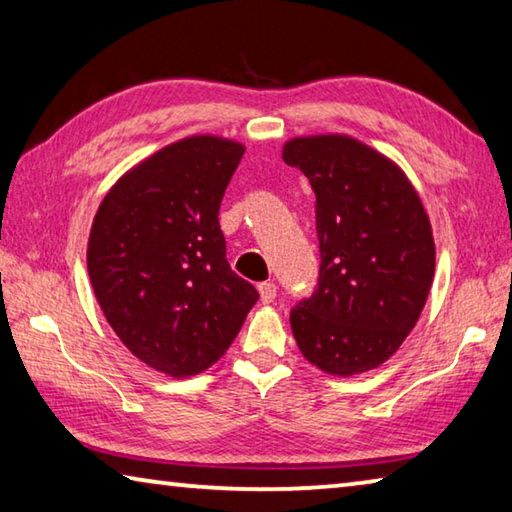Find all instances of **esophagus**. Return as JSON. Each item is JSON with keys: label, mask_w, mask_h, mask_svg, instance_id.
<instances>
[{"label": "esophagus", "mask_w": 512, "mask_h": 512, "mask_svg": "<svg viewBox=\"0 0 512 512\" xmlns=\"http://www.w3.org/2000/svg\"><path fill=\"white\" fill-rule=\"evenodd\" d=\"M257 291H259V297H262L264 304H271L277 297V286L273 282H262L257 286Z\"/></svg>", "instance_id": "obj_1"}]
</instances>
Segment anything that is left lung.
<instances>
[{"label":"left lung","mask_w":512,"mask_h":512,"mask_svg":"<svg viewBox=\"0 0 512 512\" xmlns=\"http://www.w3.org/2000/svg\"><path fill=\"white\" fill-rule=\"evenodd\" d=\"M315 192L320 280L291 311L302 356L331 376L383 365L410 336L434 280L430 217L405 172L347 134L282 147Z\"/></svg>","instance_id":"8db88e82"}]
</instances>
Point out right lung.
I'll use <instances>...</instances> for the list:
<instances>
[{
    "mask_svg": "<svg viewBox=\"0 0 512 512\" xmlns=\"http://www.w3.org/2000/svg\"><path fill=\"white\" fill-rule=\"evenodd\" d=\"M246 147L197 134L165 145L111 185L87 244L109 327L147 367L206 371L237 338L259 293L230 271L219 206Z\"/></svg>",
    "mask_w": 512,
    "mask_h": 512,
    "instance_id": "right-lung-1",
    "label": "right lung"
}]
</instances>
